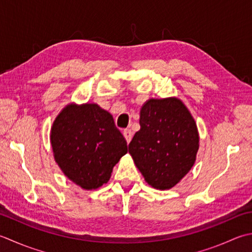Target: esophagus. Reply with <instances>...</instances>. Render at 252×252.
Segmentation results:
<instances>
[{
    "mask_svg": "<svg viewBox=\"0 0 252 252\" xmlns=\"http://www.w3.org/2000/svg\"><path fill=\"white\" fill-rule=\"evenodd\" d=\"M123 135H125L126 142L130 143V141L132 139V131L130 129H126L125 131H123Z\"/></svg>",
    "mask_w": 252,
    "mask_h": 252,
    "instance_id": "esophagus-1",
    "label": "esophagus"
}]
</instances>
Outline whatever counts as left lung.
<instances>
[{"label":"left lung","instance_id":"8db88e82","mask_svg":"<svg viewBox=\"0 0 252 252\" xmlns=\"http://www.w3.org/2000/svg\"><path fill=\"white\" fill-rule=\"evenodd\" d=\"M140 126L129 153L147 184L159 190L170 189L195 161L199 150L195 121L182 101L166 98L144 103Z\"/></svg>","mask_w":252,"mask_h":252}]
</instances>
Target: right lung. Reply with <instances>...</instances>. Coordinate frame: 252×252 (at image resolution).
I'll list each match as a JSON object with an SVG mask.
<instances>
[{
  "label": "right lung",
  "instance_id": "obj_1",
  "mask_svg": "<svg viewBox=\"0 0 252 252\" xmlns=\"http://www.w3.org/2000/svg\"><path fill=\"white\" fill-rule=\"evenodd\" d=\"M50 140L64 175L86 190L107 184L127 152L112 116L95 103L64 108L53 122Z\"/></svg>",
  "mask_w": 252,
  "mask_h": 252
}]
</instances>
